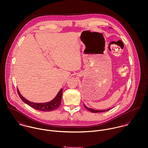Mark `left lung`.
Here are the masks:
<instances>
[{"label": "left lung", "instance_id": "8db88e82", "mask_svg": "<svg viewBox=\"0 0 148 148\" xmlns=\"http://www.w3.org/2000/svg\"><path fill=\"white\" fill-rule=\"evenodd\" d=\"M84 107L86 109H88V110H89V111H90L91 112H93V113H99V112H106V111H108V110H110V109H106V110H96V109H92V108H88L87 106H86L84 104Z\"/></svg>", "mask_w": 148, "mask_h": 148}]
</instances>
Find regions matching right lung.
I'll return each instance as SVG.
<instances>
[{"instance_id":"add662e5","label":"right lung","mask_w":148,"mask_h":148,"mask_svg":"<svg viewBox=\"0 0 148 148\" xmlns=\"http://www.w3.org/2000/svg\"><path fill=\"white\" fill-rule=\"evenodd\" d=\"M63 89L62 88L60 91L58 92V95L56 96L51 101L47 102V103H35L33 102H31L25 99L23 96H22L21 94L20 93V92L19 89H18V93L21 97V100L28 105L32 108L38 110L40 111H43V112H51L52 110H55L57 108H58L61 104V101H62V95H63Z\"/></svg>"}]
</instances>
